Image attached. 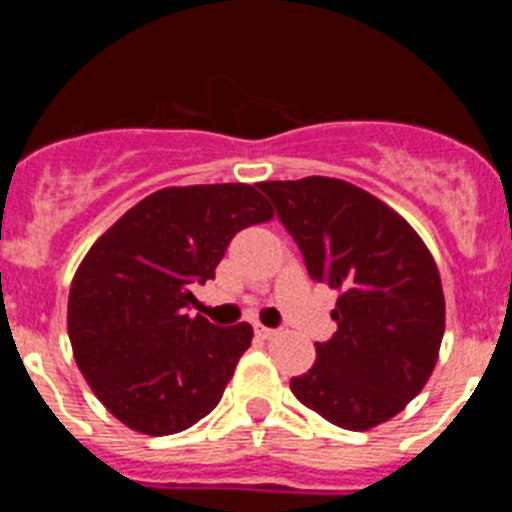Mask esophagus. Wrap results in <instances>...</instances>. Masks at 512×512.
Segmentation results:
<instances>
[{"instance_id": "esophagus-1", "label": "esophagus", "mask_w": 512, "mask_h": 512, "mask_svg": "<svg viewBox=\"0 0 512 512\" xmlns=\"http://www.w3.org/2000/svg\"><path fill=\"white\" fill-rule=\"evenodd\" d=\"M253 333H256V336H259V338L277 336V330H274V328H266V325H261V323H253Z\"/></svg>"}]
</instances>
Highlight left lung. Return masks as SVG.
<instances>
[{
  "label": "left lung",
  "mask_w": 512,
  "mask_h": 512,
  "mask_svg": "<svg viewBox=\"0 0 512 512\" xmlns=\"http://www.w3.org/2000/svg\"><path fill=\"white\" fill-rule=\"evenodd\" d=\"M295 238L307 274L338 289L333 338L289 387L338 428L400 413L431 377L443 338L441 277L420 235L364 189L328 176L256 184Z\"/></svg>",
  "instance_id": "1"
}]
</instances>
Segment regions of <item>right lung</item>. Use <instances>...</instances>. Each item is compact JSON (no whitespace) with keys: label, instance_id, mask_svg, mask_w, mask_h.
Here are the masks:
<instances>
[{"label":"right lung","instance_id":"obj_1","mask_svg":"<svg viewBox=\"0 0 512 512\" xmlns=\"http://www.w3.org/2000/svg\"><path fill=\"white\" fill-rule=\"evenodd\" d=\"M271 217L248 184L148 194L89 248L69 292V338L104 408L146 436H171L215 410L251 346L248 323L217 328L189 305L238 230Z\"/></svg>","mask_w":512,"mask_h":512}]
</instances>
